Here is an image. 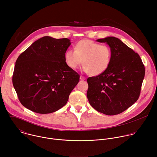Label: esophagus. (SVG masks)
Segmentation results:
<instances>
[{"label":"esophagus","mask_w":157,"mask_h":157,"mask_svg":"<svg viewBox=\"0 0 157 157\" xmlns=\"http://www.w3.org/2000/svg\"><path fill=\"white\" fill-rule=\"evenodd\" d=\"M80 79H81V80H85V79H86V78H85L84 76L81 75V76H80Z\"/></svg>","instance_id":"obj_1"}]
</instances>
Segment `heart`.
Returning a JSON list of instances; mask_svg holds the SVG:
<instances>
[{"label": "heart", "mask_w": 157, "mask_h": 157, "mask_svg": "<svg viewBox=\"0 0 157 157\" xmlns=\"http://www.w3.org/2000/svg\"><path fill=\"white\" fill-rule=\"evenodd\" d=\"M65 62L69 68L76 69L82 63V70L92 76L105 72L111 63L110 48L90 40L79 41L74 50H68L64 54Z\"/></svg>", "instance_id": "1"}]
</instances>
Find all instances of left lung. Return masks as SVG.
<instances>
[{
	"label": "left lung",
	"instance_id": "8db88e82",
	"mask_svg": "<svg viewBox=\"0 0 157 157\" xmlns=\"http://www.w3.org/2000/svg\"><path fill=\"white\" fill-rule=\"evenodd\" d=\"M106 43L112 50V60L103 73L87 78L89 104L108 116L122 113L139 99L145 76V66L138 53L117 38L96 40Z\"/></svg>",
	"mask_w": 157,
	"mask_h": 157
}]
</instances>
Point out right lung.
Segmentation results:
<instances>
[{
	"label": "right lung",
	"mask_w": 157,
	"mask_h": 157,
	"mask_svg": "<svg viewBox=\"0 0 157 157\" xmlns=\"http://www.w3.org/2000/svg\"><path fill=\"white\" fill-rule=\"evenodd\" d=\"M68 38L43 36L18 57L12 82L18 98L27 109L50 114L66 105L79 81V75L67 66L64 54Z\"/></svg>",
	"instance_id": "right-lung-1"
}]
</instances>
